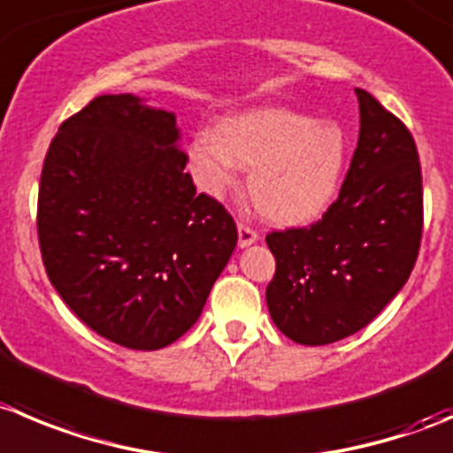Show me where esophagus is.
<instances>
[{"label": "esophagus", "instance_id": "34e87169", "mask_svg": "<svg viewBox=\"0 0 453 453\" xmlns=\"http://www.w3.org/2000/svg\"><path fill=\"white\" fill-rule=\"evenodd\" d=\"M257 238H260V235H257V231L251 229L249 224H244V222L238 224V244L240 247L242 249L249 247V244L257 242Z\"/></svg>", "mask_w": 453, "mask_h": 453}]
</instances>
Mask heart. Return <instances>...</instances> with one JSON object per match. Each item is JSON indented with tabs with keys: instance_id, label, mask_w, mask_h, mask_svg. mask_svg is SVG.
Masks as SVG:
<instances>
[{
	"instance_id": "heart-1",
	"label": "heart",
	"mask_w": 453,
	"mask_h": 453,
	"mask_svg": "<svg viewBox=\"0 0 453 453\" xmlns=\"http://www.w3.org/2000/svg\"><path fill=\"white\" fill-rule=\"evenodd\" d=\"M349 142L335 122H316L291 109H253L222 118L188 144L197 187L222 197L249 173V193L262 215L280 224L316 219L340 188Z\"/></svg>"
}]
</instances>
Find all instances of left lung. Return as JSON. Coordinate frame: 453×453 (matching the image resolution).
I'll list each match as a JSON object with an SVG mask.
<instances>
[{
    "mask_svg": "<svg viewBox=\"0 0 453 453\" xmlns=\"http://www.w3.org/2000/svg\"><path fill=\"white\" fill-rule=\"evenodd\" d=\"M338 200L318 222L266 235L275 275L266 304L298 344H331L367 326L407 282L423 238V173L409 128L367 90Z\"/></svg>",
    "mask_w": 453,
    "mask_h": 453,
    "instance_id": "obj_1",
    "label": "left lung"
}]
</instances>
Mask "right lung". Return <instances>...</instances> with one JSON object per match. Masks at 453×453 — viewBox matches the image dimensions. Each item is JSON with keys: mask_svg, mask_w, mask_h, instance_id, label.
Listing matches in <instances>:
<instances>
[{"mask_svg": "<svg viewBox=\"0 0 453 453\" xmlns=\"http://www.w3.org/2000/svg\"><path fill=\"white\" fill-rule=\"evenodd\" d=\"M178 140L169 111L100 95L59 127L42 166L50 284L95 334L137 351L196 325L238 244L229 211L196 193Z\"/></svg>", "mask_w": 453, "mask_h": 453, "instance_id": "add662e5", "label": "right lung"}]
</instances>
